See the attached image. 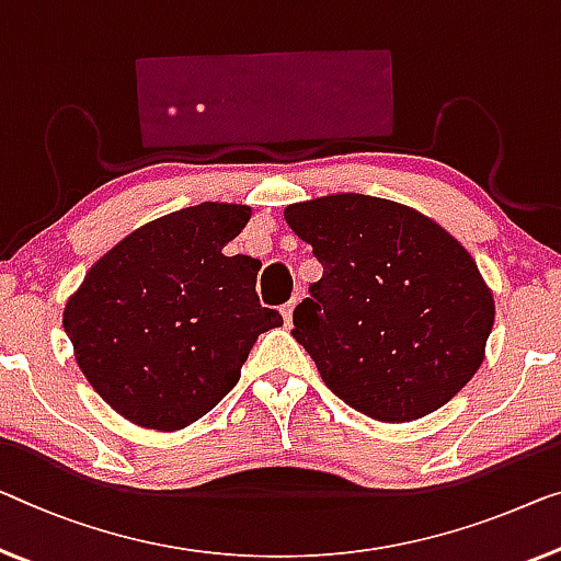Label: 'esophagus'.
<instances>
[{
    "mask_svg": "<svg viewBox=\"0 0 561 561\" xmlns=\"http://www.w3.org/2000/svg\"><path fill=\"white\" fill-rule=\"evenodd\" d=\"M297 302H299V297H291L289 302L282 307V317H284V324H287V328H289V324H291V312H295Z\"/></svg>",
    "mask_w": 561,
    "mask_h": 561,
    "instance_id": "34e87169",
    "label": "esophagus"
}]
</instances>
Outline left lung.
Segmentation results:
<instances>
[{"label": "left lung", "mask_w": 561, "mask_h": 561, "mask_svg": "<svg viewBox=\"0 0 561 561\" xmlns=\"http://www.w3.org/2000/svg\"><path fill=\"white\" fill-rule=\"evenodd\" d=\"M284 219L324 272L291 314V337L334 396L375 421L405 423L473 378L494 297L446 229L363 194L291 204Z\"/></svg>", "instance_id": "8db88e82"}]
</instances>
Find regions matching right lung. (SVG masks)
I'll return each mask as SVG.
<instances>
[{
  "label": "right lung",
  "instance_id": "add662e5",
  "mask_svg": "<svg viewBox=\"0 0 561 561\" xmlns=\"http://www.w3.org/2000/svg\"><path fill=\"white\" fill-rule=\"evenodd\" d=\"M249 206L206 204L146 224L85 274L65 307V332L90 386L113 411L179 431L237 386L249 350L279 328L262 307V262L221 252Z\"/></svg>",
  "mask_w": 561,
  "mask_h": 561
}]
</instances>
